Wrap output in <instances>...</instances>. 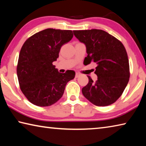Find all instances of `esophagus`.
Listing matches in <instances>:
<instances>
[{"mask_svg": "<svg viewBox=\"0 0 146 146\" xmlns=\"http://www.w3.org/2000/svg\"><path fill=\"white\" fill-rule=\"evenodd\" d=\"M80 76V73H76V75H75V77L76 78H78V77H79V76Z\"/></svg>", "mask_w": 146, "mask_h": 146, "instance_id": "34e87169", "label": "esophagus"}]
</instances>
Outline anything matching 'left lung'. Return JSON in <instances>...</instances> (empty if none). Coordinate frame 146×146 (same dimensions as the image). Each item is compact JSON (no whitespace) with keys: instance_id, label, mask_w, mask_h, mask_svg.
Here are the masks:
<instances>
[{"instance_id":"1","label":"left lung","mask_w":146,"mask_h":146,"mask_svg":"<svg viewBox=\"0 0 146 146\" xmlns=\"http://www.w3.org/2000/svg\"><path fill=\"white\" fill-rule=\"evenodd\" d=\"M74 35L86 47L88 56L84 64L95 63L97 80L82 90L83 95L94 105L112 104L122 95L129 79V59L120 40L101 29L74 30Z\"/></svg>"}]
</instances>
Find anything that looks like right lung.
Wrapping results in <instances>:
<instances>
[{
    "label": "right lung",
    "instance_id": "add662e5",
    "mask_svg": "<svg viewBox=\"0 0 146 146\" xmlns=\"http://www.w3.org/2000/svg\"><path fill=\"white\" fill-rule=\"evenodd\" d=\"M71 30L46 29L27 39L20 51L17 68L22 92L34 105L46 107L62 97L75 72L59 73L53 65L61 47L73 38Z\"/></svg>",
    "mask_w": 146,
    "mask_h": 146
}]
</instances>
